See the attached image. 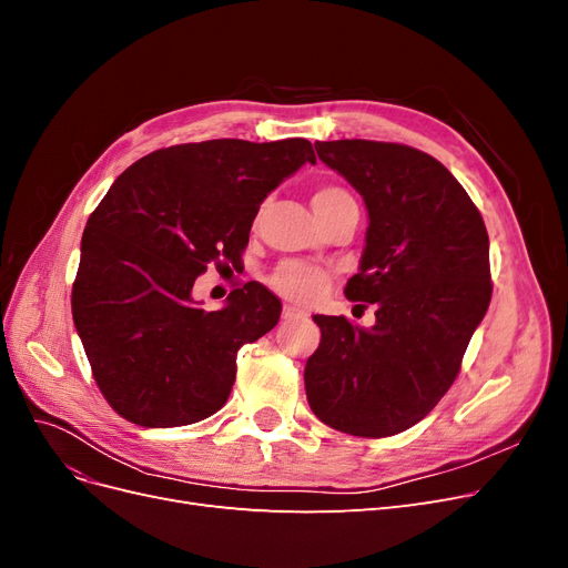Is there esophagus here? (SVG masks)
I'll list each match as a JSON object with an SVG mask.
<instances>
[{
    "mask_svg": "<svg viewBox=\"0 0 568 568\" xmlns=\"http://www.w3.org/2000/svg\"><path fill=\"white\" fill-rule=\"evenodd\" d=\"M282 317H284V320H305V317H307V313L298 311V307H294V305H284Z\"/></svg>",
    "mask_w": 568,
    "mask_h": 568,
    "instance_id": "obj_1",
    "label": "esophagus"
}]
</instances>
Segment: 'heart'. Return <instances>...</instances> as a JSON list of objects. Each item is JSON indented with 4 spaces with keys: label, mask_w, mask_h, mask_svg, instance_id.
<instances>
[{
    "label": "heart",
    "mask_w": 568,
    "mask_h": 568,
    "mask_svg": "<svg viewBox=\"0 0 568 568\" xmlns=\"http://www.w3.org/2000/svg\"><path fill=\"white\" fill-rule=\"evenodd\" d=\"M343 203H355L346 189H341L336 184H324V186L315 189L313 209L320 217L326 215L329 211H334V209H338V205H343ZM270 284L284 298L307 303V301H313L315 296H320L324 291L326 274L317 267L305 265V263L288 261V263H282L277 270L272 272Z\"/></svg>",
    "instance_id": "obj_1"
}]
</instances>
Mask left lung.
<instances>
[{
    "mask_svg": "<svg viewBox=\"0 0 568 568\" xmlns=\"http://www.w3.org/2000/svg\"><path fill=\"white\" fill-rule=\"evenodd\" d=\"M369 215L351 301L376 303L369 329L315 315L305 393L336 432L386 438L422 422L462 367L490 296L488 232L464 186L428 153L393 142H317Z\"/></svg>",
    "mask_w": 568,
    "mask_h": 568,
    "instance_id": "left-lung-1",
    "label": "left lung"
}]
</instances>
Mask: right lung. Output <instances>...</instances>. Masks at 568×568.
<instances>
[{
    "label": "right lung",
    "mask_w": 568,
    "mask_h": 568,
    "mask_svg": "<svg viewBox=\"0 0 568 568\" xmlns=\"http://www.w3.org/2000/svg\"><path fill=\"white\" fill-rule=\"evenodd\" d=\"M301 136L211 140L149 153L88 220L73 322L109 405L149 428L201 422L227 403L236 351L280 322L282 303L246 282L205 313L194 282L211 263H242L265 196L303 163Z\"/></svg>",
    "instance_id": "add662e5"
}]
</instances>
